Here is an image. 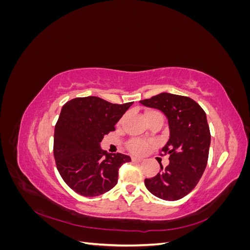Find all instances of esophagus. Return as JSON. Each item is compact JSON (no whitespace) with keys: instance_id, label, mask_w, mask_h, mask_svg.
<instances>
[{"instance_id":"1","label":"esophagus","mask_w":250,"mask_h":250,"mask_svg":"<svg viewBox=\"0 0 250 250\" xmlns=\"http://www.w3.org/2000/svg\"><path fill=\"white\" fill-rule=\"evenodd\" d=\"M131 160H132V162H135V163H141V162H143L142 158H140V157H135V156H133V157L131 158Z\"/></svg>"}]
</instances>
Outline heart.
Masks as SVG:
<instances>
[{"label": "heart", "mask_w": 250, "mask_h": 250, "mask_svg": "<svg viewBox=\"0 0 250 250\" xmlns=\"http://www.w3.org/2000/svg\"><path fill=\"white\" fill-rule=\"evenodd\" d=\"M156 113H160L157 111H154V110H151V111H148L146 113V120L151 117L152 115H156ZM147 148V143L144 142L142 140H133L129 143V149L132 151V152L134 153H138V154H141L143 153L144 151L146 150Z\"/></svg>", "instance_id": "1"}]
</instances>
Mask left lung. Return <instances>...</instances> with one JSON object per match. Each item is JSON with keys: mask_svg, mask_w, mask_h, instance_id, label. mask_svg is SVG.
Instances as JSON below:
<instances>
[{"mask_svg": "<svg viewBox=\"0 0 250 250\" xmlns=\"http://www.w3.org/2000/svg\"><path fill=\"white\" fill-rule=\"evenodd\" d=\"M144 106L161 110L168 120L169 140L163 147L169 165L145 186L156 197L174 201L185 197L198 184L206 170L210 133L207 115L200 105L185 96L162 93L140 101Z\"/></svg>", "mask_w": 250, "mask_h": 250, "instance_id": "left-lung-1", "label": "left lung"}]
</instances>
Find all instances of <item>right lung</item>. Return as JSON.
Here are the masks:
<instances>
[{
  "instance_id": "obj_1",
  "label": "right lung",
  "mask_w": 250,
  "mask_h": 250,
  "mask_svg": "<svg viewBox=\"0 0 250 250\" xmlns=\"http://www.w3.org/2000/svg\"><path fill=\"white\" fill-rule=\"evenodd\" d=\"M132 103L112 104L89 96L62 106L54 130V157L64 183L76 193L93 197L117 185L119 168L131 158L107 153L100 143Z\"/></svg>"
}]
</instances>
